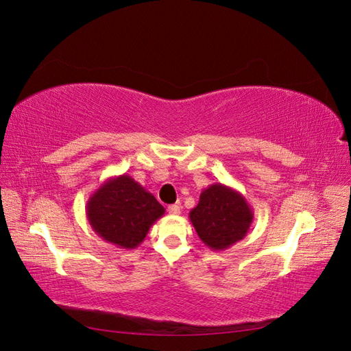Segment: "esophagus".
<instances>
[{"label": "esophagus", "mask_w": 351, "mask_h": 351, "mask_svg": "<svg viewBox=\"0 0 351 351\" xmlns=\"http://www.w3.org/2000/svg\"><path fill=\"white\" fill-rule=\"evenodd\" d=\"M180 210H182L180 205H169L168 206V212H169V214H173V215H178Z\"/></svg>", "instance_id": "1"}]
</instances>
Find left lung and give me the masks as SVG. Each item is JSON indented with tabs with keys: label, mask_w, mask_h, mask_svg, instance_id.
I'll return each instance as SVG.
<instances>
[{
	"label": "left lung",
	"mask_w": 351,
	"mask_h": 351,
	"mask_svg": "<svg viewBox=\"0 0 351 351\" xmlns=\"http://www.w3.org/2000/svg\"><path fill=\"white\" fill-rule=\"evenodd\" d=\"M189 218L202 243L212 250H226L247 234L253 210L237 190L215 183L200 193Z\"/></svg>",
	"instance_id": "8db88e82"
}]
</instances>
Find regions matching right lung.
I'll return each instance as SVG.
<instances>
[{
	"label": "right lung",
	"instance_id": "1",
	"mask_svg": "<svg viewBox=\"0 0 351 351\" xmlns=\"http://www.w3.org/2000/svg\"><path fill=\"white\" fill-rule=\"evenodd\" d=\"M164 206L134 180L110 177L90 195L86 217L97 234L120 249H134L164 215Z\"/></svg>",
	"mask_w": 351,
	"mask_h": 351
}]
</instances>
